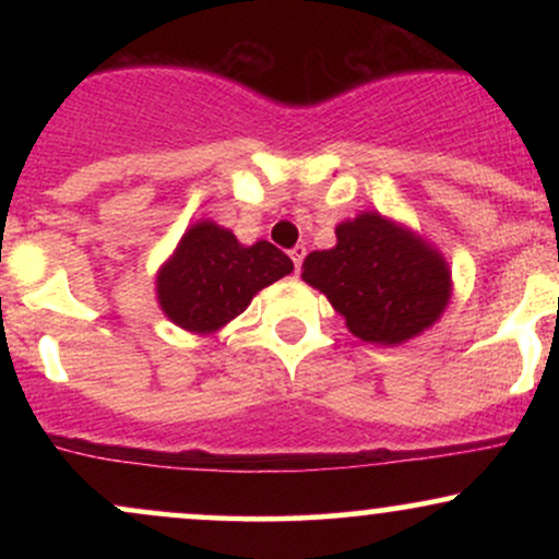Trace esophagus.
<instances>
[{
	"label": "esophagus",
	"instance_id": "34e87169",
	"mask_svg": "<svg viewBox=\"0 0 559 559\" xmlns=\"http://www.w3.org/2000/svg\"><path fill=\"white\" fill-rule=\"evenodd\" d=\"M288 254H292V260H294V271H301V262H305V254H307V249L305 247H294L292 249V252H288Z\"/></svg>",
	"mask_w": 559,
	"mask_h": 559
}]
</instances>
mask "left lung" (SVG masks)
<instances>
[{
	"instance_id": "left-lung-1",
	"label": "left lung",
	"mask_w": 559,
	"mask_h": 559,
	"mask_svg": "<svg viewBox=\"0 0 559 559\" xmlns=\"http://www.w3.org/2000/svg\"><path fill=\"white\" fill-rule=\"evenodd\" d=\"M301 281L325 294L357 338L381 346L420 336L452 299L444 254L373 210L338 223L336 247L307 254Z\"/></svg>"
}]
</instances>
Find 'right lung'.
Instances as JSON below:
<instances>
[{
	"label": "right lung",
	"instance_id": "obj_1",
	"mask_svg": "<svg viewBox=\"0 0 559 559\" xmlns=\"http://www.w3.org/2000/svg\"><path fill=\"white\" fill-rule=\"evenodd\" d=\"M292 271L294 262L271 241L247 247L215 221H197L159 265L155 292L170 323L210 336L239 318L254 294Z\"/></svg>",
	"mask_w": 559,
	"mask_h": 559
}]
</instances>
